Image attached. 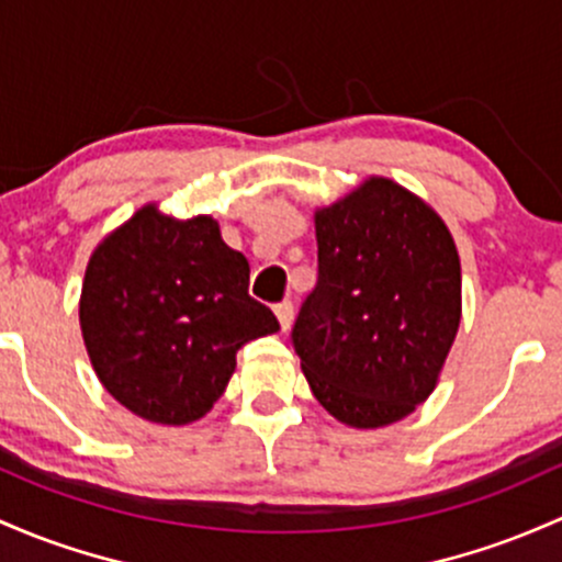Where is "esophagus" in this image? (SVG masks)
Returning a JSON list of instances; mask_svg holds the SVG:
<instances>
[{
  "label": "esophagus",
  "mask_w": 562,
  "mask_h": 562,
  "mask_svg": "<svg viewBox=\"0 0 562 562\" xmlns=\"http://www.w3.org/2000/svg\"><path fill=\"white\" fill-rule=\"evenodd\" d=\"M274 314L277 319H280V328L288 330L293 325V304L291 301H280V304H274Z\"/></svg>",
  "instance_id": "esophagus-1"
}]
</instances>
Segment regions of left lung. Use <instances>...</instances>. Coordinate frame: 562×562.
I'll return each instance as SVG.
<instances>
[{"mask_svg": "<svg viewBox=\"0 0 562 562\" xmlns=\"http://www.w3.org/2000/svg\"><path fill=\"white\" fill-rule=\"evenodd\" d=\"M317 285L293 347L312 394L357 429L400 422L429 397L461 323L456 243L424 200L368 178L314 213Z\"/></svg>", "mask_w": 562, "mask_h": 562, "instance_id": "1", "label": "left lung"}]
</instances>
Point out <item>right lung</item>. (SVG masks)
Wrapping results in <instances>:
<instances>
[{"instance_id":"1","label":"right lung","mask_w":562,"mask_h":562,"mask_svg":"<svg viewBox=\"0 0 562 562\" xmlns=\"http://www.w3.org/2000/svg\"><path fill=\"white\" fill-rule=\"evenodd\" d=\"M250 267L218 221L140 207L92 250L79 299L90 362L135 416L181 427L205 416L229 384L237 351L280 330L248 295Z\"/></svg>"}]
</instances>
